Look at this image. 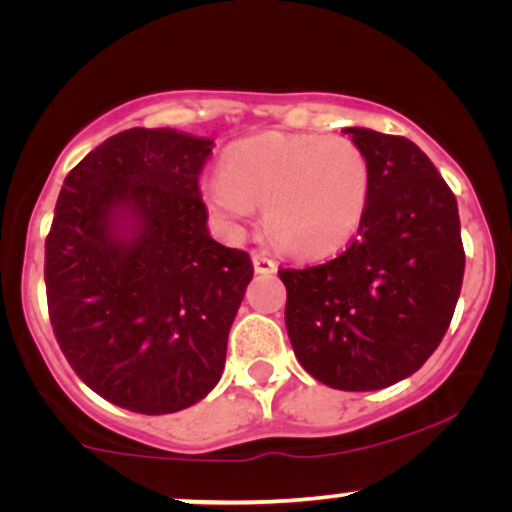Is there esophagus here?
Instances as JSON below:
<instances>
[{
    "instance_id": "1",
    "label": "esophagus",
    "mask_w": 512,
    "mask_h": 512,
    "mask_svg": "<svg viewBox=\"0 0 512 512\" xmlns=\"http://www.w3.org/2000/svg\"><path fill=\"white\" fill-rule=\"evenodd\" d=\"M254 268L256 272H261V275H272V272L277 270V263L272 261L265 251H254Z\"/></svg>"
}]
</instances>
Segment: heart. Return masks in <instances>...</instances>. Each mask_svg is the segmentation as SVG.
I'll use <instances>...</instances> for the list:
<instances>
[{"mask_svg": "<svg viewBox=\"0 0 512 512\" xmlns=\"http://www.w3.org/2000/svg\"><path fill=\"white\" fill-rule=\"evenodd\" d=\"M205 195L230 223L263 205L268 235L293 256H328L352 240L368 212L370 163L349 137L261 135L223 158Z\"/></svg>", "mask_w": 512, "mask_h": 512, "instance_id": "obj_1", "label": "heart"}]
</instances>
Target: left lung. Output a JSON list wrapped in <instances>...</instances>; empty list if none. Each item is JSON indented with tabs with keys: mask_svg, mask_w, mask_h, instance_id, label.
I'll list each match as a JSON object with an SVG mask.
<instances>
[{
	"mask_svg": "<svg viewBox=\"0 0 512 512\" xmlns=\"http://www.w3.org/2000/svg\"><path fill=\"white\" fill-rule=\"evenodd\" d=\"M370 163L359 235L331 261L282 268L286 331L307 373L342 391H375L424 366L464 282L457 198L410 139L345 128Z\"/></svg>",
	"mask_w": 512,
	"mask_h": 512,
	"instance_id": "1",
	"label": "left lung"
}]
</instances>
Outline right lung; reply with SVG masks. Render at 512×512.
<instances>
[{
    "mask_svg": "<svg viewBox=\"0 0 512 512\" xmlns=\"http://www.w3.org/2000/svg\"><path fill=\"white\" fill-rule=\"evenodd\" d=\"M209 153L212 139L130 128L62 184L46 237L48 317L74 373L118 408L184 410L223 373L254 265L209 235L198 184Z\"/></svg>",
    "mask_w": 512,
    "mask_h": 512,
    "instance_id": "right-lung-1",
    "label": "right lung"
}]
</instances>
